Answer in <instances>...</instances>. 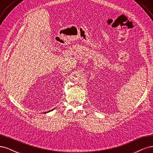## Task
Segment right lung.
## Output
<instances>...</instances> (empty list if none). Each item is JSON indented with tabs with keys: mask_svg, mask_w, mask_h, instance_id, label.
<instances>
[{
	"mask_svg": "<svg viewBox=\"0 0 153 153\" xmlns=\"http://www.w3.org/2000/svg\"><path fill=\"white\" fill-rule=\"evenodd\" d=\"M53 110H54V108H53V109H52V110H50V111H48V112H44V114H45V113H47V112H51V111H52Z\"/></svg>",
	"mask_w": 153,
	"mask_h": 153,
	"instance_id": "obj_1",
	"label": "right lung"
}]
</instances>
